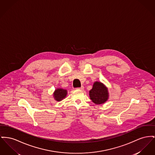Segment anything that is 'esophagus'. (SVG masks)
<instances>
[{"label":"esophagus","mask_w":155,"mask_h":155,"mask_svg":"<svg viewBox=\"0 0 155 155\" xmlns=\"http://www.w3.org/2000/svg\"><path fill=\"white\" fill-rule=\"evenodd\" d=\"M84 86H81L80 88H77V90H84Z\"/></svg>","instance_id":"34e87169"}]
</instances>
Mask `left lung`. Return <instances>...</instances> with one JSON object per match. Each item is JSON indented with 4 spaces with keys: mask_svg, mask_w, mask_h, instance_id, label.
Here are the masks:
<instances>
[{
    "mask_svg": "<svg viewBox=\"0 0 155 155\" xmlns=\"http://www.w3.org/2000/svg\"><path fill=\"white\" fill-rule=\"evenodd\" d=\"M90 97L95 104H102L108 99V88L102 82L96 81L94 83L92 88L90 91Z\"/></svg>",
    "mask_w": 155,
    "mask_h": 155,
    "instance_id": "obj_1",
    "label": "left lung"
}]
</instances>
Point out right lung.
Returning a JSON list of instances; mask_svg holds the SVG:
<instances>
[{
	"instance_id": "right-lung-1",
	"label": "right lung",
	"mask_w": 155,
	"mask_h": 155,
	"mask_svg": "<svg viewBox=\"0 0 155 155\" xmlns=\"http://www.w3.org/2000/svg\"><path fill=\"white\" fill-rule=\"evenodd\" d=\"M67 94V91L63 88H57L53 93L54 100L57 101H61L65 98Z\"/></svg>"
}]
</instances>
